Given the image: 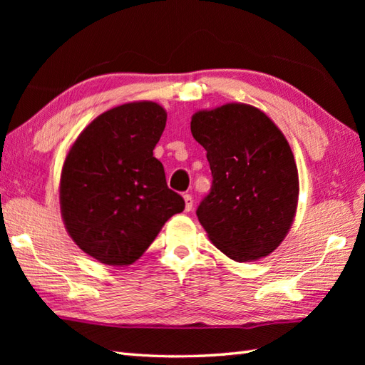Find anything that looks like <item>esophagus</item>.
Listing matches in <instances>:
<instances>
[{"label": "esophagus", "mask_w": 365, "mask_h": 365, "mask_svg": "<svg viewBox=\"0 0 365 365\" xmlns=\"http://www.w3.org/2000/svg\"><path fill=\"white\" fill-rule=\"evenodd\" d=\"M183 200H185V212H191L192 205H195V200H192L191 195H183Z\"/></svg>", "instance_id": "esophagus-1"}]
</instances>
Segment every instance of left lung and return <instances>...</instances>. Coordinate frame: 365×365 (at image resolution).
<instances>
[{"mask_svg": "<svg viewBox=\"0 0 365 365\" xmlns=\"http://www.w3.org/2000/svg\"><path fill=\"white\" fill-rule=\"evenodd\" d=\"M213 183L197 207L210 242L235 262L267 257L294 220L298 168L282 131L259 108L226 103L191 118Z\"/></svg>", "mask_w": 365, "mask_h": 365, "instance_id": "obj_1", "label": "left lung"}]
</instances>
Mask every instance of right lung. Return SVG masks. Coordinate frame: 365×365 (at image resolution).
I'll list each match as a JSON object with an SVG mask.
<instances>
[{
  "label": "right lung",
  "mask_w": 365,
  "mask_h": 365,
  "mask_svg": "<svg viewBox=\"0 0 365 365\" xmlns=\"http://www.w3.org/2000/svg\"><path fill=\"white\" fill-rule=\"evenodd\" d=\"M168 114L155 102L123 103L100 114L75 139L59 183L68 235L111 267L131 265L185 200L168 188L153 149Z\"/></svg>",
  "instance_id": "1"
}]
</instances>
